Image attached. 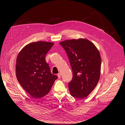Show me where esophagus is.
<instances>
[{
  "instance_id": "obj_1",
  "label": "esophagus",
  "mask_w": 125,
  "mask_h": 125,
  "mask_svg": "<svg viewBox=\"0 0 125 125\" xmlns=\"http://www.w3.org/2000/svg\"><path fill=\"white\" fill-rule=\"evenodd\" d=\"M57 76H58V77L59 78H60L61 77V73H58L57 74Z\"/></svg>"
}]
</instances>
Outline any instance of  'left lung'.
Segmentation results:
<instances>
[{"mask_svg":"<svg viewBox=\"0 0 125 125\" xmlns=\"http://www.w3.org/2000/svg\"><path fill=\"white\" fill-rule=\"evenodd\" d=\"M60 44L66 52L73 70V78L68 84L70 94L75 98H85L94 89L100 79L99 52L87 39L67 40Z\"/></svg>","mask_w":125,"mask_h":125,"instance_id":"left-lung-1","label":"left lung"}]
</instances>
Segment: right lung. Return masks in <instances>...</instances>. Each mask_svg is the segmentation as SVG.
Masks as SVG:
<instances>
[{
  "instance_id": "right-lung-1",
  "label": "right lung",
  "mask_w": 125,
  "mask_h": 125,
  "mask_svg": "<svg viewBox=\"0 0 125 125\" xmlns=\"http://www.w3.org/2000/svg\"><path fill=\"white\" fill-rule=\"evenodd\" d=\"M53 43H31L18 54L16 76L21 86L34 99L42 98L51 90L58 76L51 73L45 56Z\"/></svg>"
}]
</instances>
